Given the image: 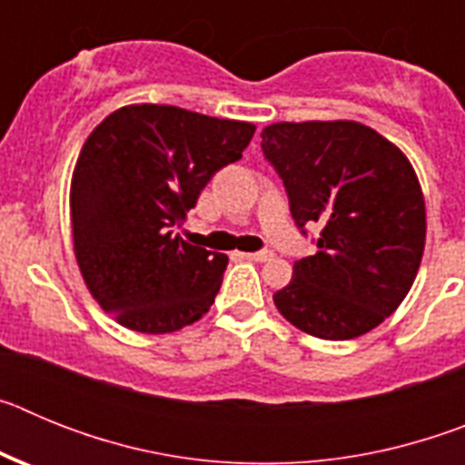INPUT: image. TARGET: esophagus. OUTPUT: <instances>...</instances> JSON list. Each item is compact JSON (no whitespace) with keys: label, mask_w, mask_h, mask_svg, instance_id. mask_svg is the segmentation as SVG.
<instances>
[{"label":"esophagus","mask_w":465,"mask_h":465,"mask_svg":"<svg viewBox=\"0 0 465 465\" xmlns=\"http://www.w3.org/2000/svg\"><path fill=\"white\" fill-rule=\"evenodd\" d=\"M244 258L249 261H256V262H265V261H272L274 253L272 252H253V253H242Z\"/></svg>","instance_id":"34e87169"}]
</instances>
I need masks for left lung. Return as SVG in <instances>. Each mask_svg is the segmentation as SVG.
<instances>
[{
  "mask_svg": "<svg viewBox=\"0 0 465 465\" xmlns=\"http://www.w3.org/2000/svg\"><path fill=\"white\" fill-rule=\"evenodd\" d=\"M261 137L298 228L322 223L316 253L295 261L274 305L307 335L359 338L398 310L421 265L417 172L396 143L356 121L272 123Z\"/></svg>",
  "mask_w": 465,
  "mask_h": 465,
  "instance_id": "1",
  "label": "left lung"
}]
</instances>
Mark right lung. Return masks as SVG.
Instances as JSON below:
<instances>
[{"mask_svg":"<svg viewBox=\"0 0 465 465\" xmlns=\"http://www.w3.org/2000/svg\"><path fill=\"white\" fill-rule=\"evenodd\" d=\"M253 133V123L130 104L85 139L69 191L74 253L90 295L121 326L163 335L207 314L228 256L172 228Z\"/></svg>","mask_w":465,"mask_h":465,"instance_id":"obj_1","label":"right lung"}]
</instances>
